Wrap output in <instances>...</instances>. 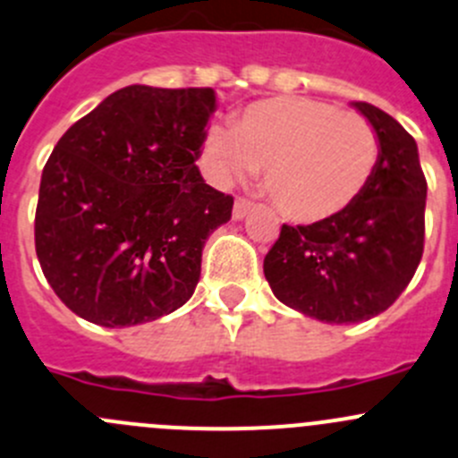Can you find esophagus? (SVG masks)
<instances>
[{"instance_id":"34e87169","label":"esophagus","mask_w":458,"mask_h":458,"mask_svg":"<svg viewBox=\"0 0 458 458\" xmlns=\"http://www.w3.org/2000/svg\"><path fill=\"white\" fill-rule=\"evenodd\" d=\"M250 210H252V203L248 201V199H237V201H234V208H233V216L234 219H243V216H246Z\"/></svg>"}]
</instances>
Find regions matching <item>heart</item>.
<instances>
[{
    "instance_id": "1",
    "label": "heart",
    "mask_w": 458,
    "mask_h": 458,
    "mask_svg": "<svg viewBox=\"0 0 458 458\" xmlns=\"http://www.w3.org/2000/svg\"><path fill=\"white\" fill-rule=\"evenodd\" d=\"M203 161L219 183L264 167V185L284 216L319 224L347 212L378 165V136L358 114L309 98H270L210 127Z\"/></svg>"
}]
</instances>
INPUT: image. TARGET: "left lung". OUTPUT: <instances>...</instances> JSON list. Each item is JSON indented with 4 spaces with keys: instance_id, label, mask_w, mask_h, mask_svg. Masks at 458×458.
I'll list each match as a JSON object with an SVG mask.
<instances>
[{
    "instance_id": "8db88e82",
    "label": "left lung",
    "mask_w": 458,
    "mask_h": 458,
    "mask_svg": "<svg viewBox=\"0 0 458 458\" xmlns=\"http://www.w3.org/2000/svg\"><path fill=\"white\" fill-rule=\"evenodd\" d=\"M378 136V165L362 197L340 216L282 225L264 259L275 297L328 324L387 310L414 277L425 243L428 181L416 140L369 102H353Z\"/></svg>"
}]
</instances>
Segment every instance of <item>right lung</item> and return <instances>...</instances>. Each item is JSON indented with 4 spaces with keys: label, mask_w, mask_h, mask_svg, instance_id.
Masks as SVG:
<instances>
[{
    "label": "right lung",
    "mask_w": 458,
    "mask_h": 458,
    "mask_svg": "<svg viewBox=\"0 0 458 458\" xmlns=\"http://www.w3.org/2000/svg\"><path fill=\"white\" fill-rule=\"evenodd\" d=\"M215 89H118L57 140L39 183L35 252L55 295L93 324L134 327L192 297L233 197L197 167Z\"/></svg>",
    "instance_id": "1"
}]
</instances>
